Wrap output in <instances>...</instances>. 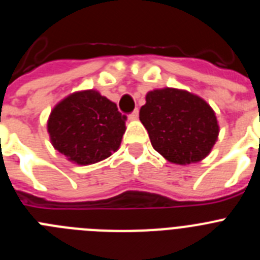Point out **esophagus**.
Wrapping results in <instances>:
<instances>
[{"instance_id":"34e87169","label":"esophagus","mask_w":260,"mask_h":260,"mask_svg":"<svg viewBox=\"0 0 260 260\" xmlns=\"http://www.w3.org/2000/svg\"><path fill=\"white\" fill-rule=\"evenodd\" d=\"M138 117H139V110L138 109H135L133 113L128 114V119H130V121H135V119H138Z\"/></svg>"}]
</instances>
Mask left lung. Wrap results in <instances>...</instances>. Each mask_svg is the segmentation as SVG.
I'll list each match as a JSON object with an SVG mask.
<instances>
[{
  "label": "left lung",
  "mask_w": 260,
  "mask_h": 260,
  "mask_svg": "<svg viewBox=\"0 0 260 260\" xmlns=\"http://www.w3.org/2000/svg\"><path fill=\"white\" fill-rule=\"evenodd\" d=\"M139 119L153 148L173 164L203 160L219 135L212 108L202 98L183 89L167 87L150 91Z\"/></svg>",
  "instance_id": "left-lung-1"
}]
</instances>
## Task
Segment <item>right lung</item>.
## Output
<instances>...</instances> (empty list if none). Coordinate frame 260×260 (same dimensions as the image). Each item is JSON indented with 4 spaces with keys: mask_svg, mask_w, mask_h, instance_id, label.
<instances>
[{
    "mask_svg": "<svg viewBox=\"0 0 260 260\" xmlns=\"http://www.w3.org/2000/svg\"><path fill=\"white\" fill-rule=\"evenodd\" d=\"M126 116L95 89L74 92L50 112L48 133L53 147L78 165H89L118 150Z\"/></svg>",
    "mask_w": 260,
    "mask_h": 260,
    "instance_id": "add662e5",
    "label": "right lung"
}]
</instances>
